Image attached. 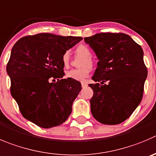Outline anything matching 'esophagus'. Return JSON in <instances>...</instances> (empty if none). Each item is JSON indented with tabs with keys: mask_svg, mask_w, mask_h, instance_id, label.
<instances>
[{
	"mask_svg": "<svg viewBox=\"0 0 156 156\" xmlns=\"http://www.w3.org/2000/svg\"><path fill=\"white\" fill-rule=\"evenodd\" d=\"M81 85H82V87L83 88H84V87H86L87 86V83L86 82H82L81 83Z\"/></svg>",
	"mask_w": 156,
	"mask_h": 156,
	"instance_id": "esophagus-1",
	"label": "esophagus"
}]
</instances>
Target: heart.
I'll return each instance as SVG.
<instances>
[{
  "mask_svg": "<svg viewBox=\"0 0 156 156\" xmlns=\"http://www.w3.org/2000/svg\"><path fill=\"white\" fill-rule=\"evenodd\" d=\"M76 53L77 54L81 55L83 57V59L80 63V69H73L68 71L66 73V77L68 79L73 80L76 81H83L88 77L90 74V67L93 66V60H92V53L87 46L81 44L76 48ZM62 62L63 65L66 67L69 65V53L66 51L62 56Z\"/></svg>",
  "mask_w": 156,
  "mask_h": 156,
  "instance_id": "b5f03b06",
  "label": "heart"
}]
</instances>
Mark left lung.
Here are the masks:
<instances>
[{
	"label": "left lung",
	"instance_id": "1",
	"mask_svg": "<svg viewBox=\"0 0 156 156\" xmlns=\"http://www.w3.org/2000/svg\"><path fill=\"white\" fill-rule=\"evenodd\" d=\"M84 41L96 53V83L90 108L93 117L105 125H116L129 118L142 99L148 71L143 50L129 35L100 33Z\"/></svg>",
	"mask_w": 156,
	"mask_h": 156
}]
</instances>
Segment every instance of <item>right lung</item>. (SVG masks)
<instances>
[{"label": "right lung", "instance_id": "right-lung-1", "mask_svg": "<svg viewBox=\"0 0 156 156\" xmlns=\"http://www.w3.org/2000/svg\"><path fill=\"white\" fill-rule=\"evenodd\" d=\"M82 40L43 33L20 38L11 50L7 65L11 96L23 116L41 128L61 125L72 112L82 87L63 78L62 56Z\"/></svg>", "mask_w": 156, "mask_h": 156}]
</instances>
